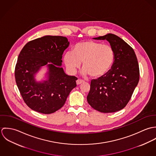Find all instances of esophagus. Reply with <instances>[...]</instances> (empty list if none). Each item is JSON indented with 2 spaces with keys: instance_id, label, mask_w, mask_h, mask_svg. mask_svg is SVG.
I'll use <instances>...</instances> for the list:
<instances>
[{
  "instance_id": "esophagus-1",
  "label": "esophagus",
  "mask_w": 156,
  "mask_h": 156,
  "mask_svg": "<svg viewBox=\"0 0 156 156\" xmlns=\"http://www.w3.org/2000/svg\"><path fill=\"white\" fill-rule=\"evenodd\" d=\"M83 82V81L82 80H80V79H78L76 80V83L77 85H80L81 83H82Z\"/></svg>"
}]
</instances>
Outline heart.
<instances>
[{
  "mask_svg": "<svg viewBox=\"0 0 156 156\" xmlns=\"http://www.w3.org/2000/svg\"><path fill=\"white\" fill-rule=\"evenodd\" d=\"M64 62L67 69L74 73L82 63V74L98 78L106 74L115 61V51L111 45L94 41L78 43L73 47L72 52L64 55Z\"/></svg>",
  "mask_w": 156,
  "mask_h": 156,
  "instance_id": "heart-1",
  "label": "heart"
}]
</instances>
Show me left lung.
<instances>
[{
    "label": "left lung",
    "mask_w": 156,
    "mask_h": 156,
    "mask_svg": "<svg viewBox=\"0 0 156 156\" xmlns=\"http://www.w3.org/2000/svg\"><path fill=\"white\" fill-rule=\"evenodd\" d=\"M93 39L106 40L114 50L115 61L106 74L91 80L88 103L100 112L119 111L127 105L139 82L136 54L132 47L116 35L108 34Z\"/></svg>",
    "instance_id": "1"
}]
</instances>
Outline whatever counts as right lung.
<instances>
[{
  "instance_id": "1",
  "label": "right lung",
  "mask_w": 156,
  "mask_h": 156,
  "mask_svg": "<svg viewBox=\"0 0 156 156\" xmlns=\"http://www.w3.org/2000/svg\"><path fill=\"white\" fill-rule=\"evenodd\" d=\"M69 44L66 37L46 35L28 42L21 50L15 68L16 82L24 101L31 109L44 114L57 111L77 86V78L68 76L61 67L63 53ZM44 65L48 67V79L37 82L34 74Z\"/></svg>"
}]
</instances>
